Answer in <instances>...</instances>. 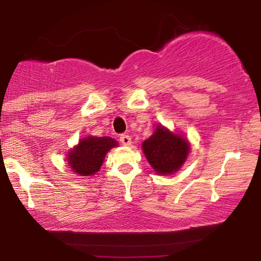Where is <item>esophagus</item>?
Wrapping results in <instances>:
<instances>
[{"mask_svg": "<svg viewBox=\"0 0 261 261\" xmlns=\"http://www.w3.org/2000/svg\"><path fill=\"white\" fill-rule=\"evenodd\" d=\"M119 140H120V142L124 146H130L131 145V137L128 136V135H121V136L119 137Z\"/></svg>", "mask_w": 261, "mask_h": 261, "instance_id": "obj_1", "label": "esophagus"}]
</instances>
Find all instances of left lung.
Returning a JSON list of instances; mask_svg holds the SVG:
<instances>
[{"instance_id": "left-lung-1", "label": "left lung", "mask_w": 261, "mask_h": 261, "mask_svg": "<svg viewBox=\"0 0 261 261\" xmlns=\"http://www.w3.org/2000/svg\"><path fill=\"white\" fill-rule=\"evenodd\" d=\"M146 158L158 174H172L181 167L189 153V143L179 135L157 126L154 134L142 143Z\"/></svg>"}]
</instances>
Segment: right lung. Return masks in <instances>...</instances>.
I'll return each instance as SVG.
<instances>
[{
	"label": "right lung",
	"instance_id": "right-lung-1",
	"mask_svg": "<svg viewBox=\"0 0 261 261\" xmlns=\"http://www.w3.org/2000/svg\"><path fill=\"white\" fill-rule=\"evenodd\" d=\"M115 146L118 142L110 137H86L68 153V164L74 173L82 176L95 174L100 169L107 152Z\"/></svg>",
	"mask_w": 261,
	"mask_h": 261
}]
</instances>
